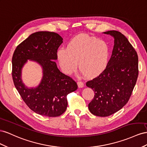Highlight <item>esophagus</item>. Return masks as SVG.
<instances>
[{"mask_svg":"<svg viewBox=\"0 0 147 147\" xmlns=\"http://www.w3.org/2000/svg\"><path fill=\"white\" fill-rule=\"evenodd\" d=\"M78 87L79 88H82L84 87V83L81 81H78Z\"/></svg>","mask_w":147,"mask_h":147,"instance_id":"obj_1","label":"esophagus"}]
</instances>
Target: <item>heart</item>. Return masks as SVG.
Here are the masks:
<instances>
[{"label": "heart", "mask_w": 147, "mask_h": 147, "mask_svg": "<svg viewBox=\"0 0 147 147\" xmlns=\"http://www.w3.org/2000/svg\"><path fill=\"white\" fill-rule=\"evenodd\" d=\"M62 70L73 74L77 68L86 78L98 76L107 68L110 48L107 42L86 35H79L71 39L66 49L60 48L57 53Z\"/></svg>", "instance_id": "1"}]
</instances>
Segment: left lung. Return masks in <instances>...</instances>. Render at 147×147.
I'll use <instances>...</instances> for the list:
<instances>
[{"label":"left lung","mask_w":147,"mask_h":147,"mask_svg":"<svg viewBox=\"0 0 147 147\" xmlns=\"http://www.w3.org/2000/svg\"><path fill=\"white\" fill-rule=\"evenodd\" d=\"M103 33L114 38L111 57L106 69L86 82L95 93L88 108L100 117L114 114L127 103L139 74L137 53L126 37L114 30Z\"/></svg>","instance_id":"left-lung-1"}]
</instances>
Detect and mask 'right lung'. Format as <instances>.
Segmentation results:
<instances>
[{"mask_svg":"<svg viewBox=\"0 0 147 147\" xmlns=\"http://www.w3.org/2000/svg\"><path fill=\"white\" fill-rule=\"evenodd\" d=\"M63 40L56 32H34L17 46L12 57V78L16 90L28 107L42 116L62 115L68 106L67 95L78 89L76 82L62 73L54 61ZM28 59L37 62L43 69V78L36 88H27L22 81V68Z\"/></svg>","mask_w":147,"mask_h":147,"instance_id":"1","label":"right lung"}]
</instances>
